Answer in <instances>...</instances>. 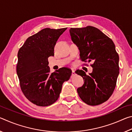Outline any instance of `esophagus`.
I'll return each instance as SVG.
<instances>
[{"mask_svg": "<svg viewBox=\"0 0 132 132\" xmlns=\"http://www.w3.org/2000/svg\"><path fill=\"white\" fill-rule=\"evenodd\" d=\"M76 75V73H75V70H72V74H71V76H75Z\"/></svg>", "mask_w": 132, "mask_h": 132, "instance_id": "34e87169", "label": "esophagus"}]
</instances>
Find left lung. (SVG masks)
Returning a JSON list of instances; mask_svg holds the SVG:
<instances>
[{
  "label": "left lung",
  "instance_id": "8db88e82",
  "mask_svg": "<svg viewBox=\"0 0 132 132\" xmlns=\"http://www.w3.org/2000/svg\"><path fill=\"white\" fill-rule=\"evenodd\" d=\"M71 38L80 51V59L91 61L92 73L82 70L76 73L83 78L84 83L77 91L82 101L89 105H98L108 100L117 84L119 73V55L111 38L92 26L71 28Z\"/></svg>",
  "mask_w": 132,
  "mask_h": 132
}]
</instances>
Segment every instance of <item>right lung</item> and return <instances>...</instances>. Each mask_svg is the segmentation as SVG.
Returning <instances> with one entry per match:
<instances>
[{
    "label": "right lung",
    "instance_id": "1",
    "mask_svg": "<svg viewBox=\"0 0 132 132\" xmlns=\"http://www.w3.org/2000/svg\"><path fill=\"white\" fill-rule=\"evenodd\" d=\"M66 29H42L28 37L18 52L17 74L21 91L38 106H47L56 101L62 84L71 75L68 68L51 73L48 66V57L54 56L56 43Z\"/></svg>",
    "mask_w": 132,
    "mask_h": 132
}]
</instances>
